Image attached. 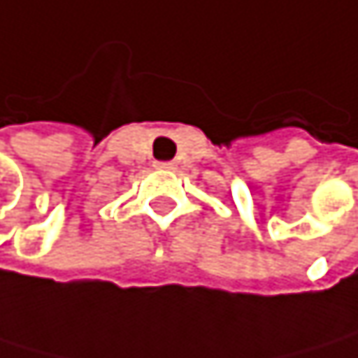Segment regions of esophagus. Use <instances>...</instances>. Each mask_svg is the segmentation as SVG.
I'll use <instances>...</instances> for the list:
<instances>
[{"label": "esophagus", "mask_w": 358, "mask_h": 358, "mask_svg": "<svg viewBox=\"0 0 358 358\" xmlns=\"http://www.w3.org/2000/svg\"><path fill=\"white\" fill-rule=\"evenodd\" d=\"M155 167H159V169H173L176 165H173V161H157Z\"/></svg>", "instance_id": "obj_1"}]
</instances>
